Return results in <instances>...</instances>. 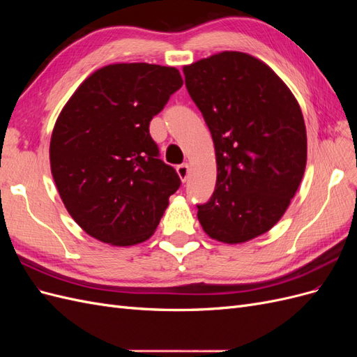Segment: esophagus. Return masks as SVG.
<instances>
[{"label":"esophagus","instance_id":"esophagus-1","mask_svg":"<svg viewBox=\"0 0 357 357\" xmlns=\"http://www.w3.org/2000/svg\"><path fill=\"white\" fill-rule=\"evenodd\" d=\"M189 172H190V168H189L188 164H181V165L177 167V174H178L181 181H186L188 180Z\"/></svg>","mask_w":357,"mask_h":357}]
</instances>
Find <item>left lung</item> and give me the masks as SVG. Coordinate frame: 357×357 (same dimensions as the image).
<instances>
[{
    "label": "left lung",
    "instance_id": "8db88e82",
    "mask_svg": "<svg viewBox=\"0 0 357 357\" xmlns=\"http://www.w3.org/2000/svg\"><path fill=\"white\" fill-rule=\"evenodd\" d=\"M183 73L211 132L218 164L215 189L198 205V220L213 240L250 241L283 218L304 177L301 107L286 83L248 53H215Z\"/></svg>",
    "mask_w": 357,
    "mask_h": 357
}]
</instances>
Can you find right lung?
Returning <instances> with one entry per match:
<instances>
[{
	"mask_svg": "<svg viewBox=\"0 0 357 357\" xmlns=\"http://www.w3.org/2000/svg\"><path fill=\"white\" fill-rule=\"evenodd\" d=\"M183 79L155 63H110L92 73L61 110L50 169L74 222L95 240L126 247L149 240L180 188L149 125Z\"/></svg>",
	"mask_w": 357,
	"mask_h": 357,
	"instance_id": "right-lung-1",
	"label": "right lung"
}]
</instances>
